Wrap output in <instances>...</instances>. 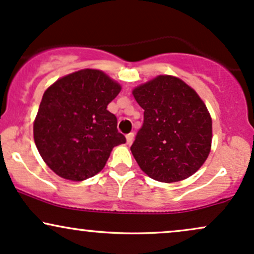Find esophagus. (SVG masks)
Wrapping results in <instances>:
<instances>
[{
  "label": "esophagus",
  "instance_id": "1",
  "mask_svg": "<svg viewBox=\"0 0 254 254\" xmlns=\"http://www.w3.org/2000/svg\"><path fill=\"white\" fill-rule=\"evenodd\" d=\"M133 140H134V134H133V133H129V134L126 135V141H127L128 145L132 144Z\"/></svg>",
  "mask_w": 254,
  "mask_h": 254
}]
</instances>
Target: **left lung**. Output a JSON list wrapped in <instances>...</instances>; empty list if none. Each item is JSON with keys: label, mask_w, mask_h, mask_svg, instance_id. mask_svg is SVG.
<instances>
[{"label": "left lung", "mask_w": 254, "mask_h": 254, "mask_svg": "<svg viewBox=\"0 0 254 254\" xmlns=\"http://www.w3.org/2000/svg\"><path fill=\"white\" fill-rule=\"evenodd\" d=\"M144 124L130 146L140 169L153 180L178 182L206 161L212 119L203 99L174 75H157L133 89Z\"/></svg>", "instance_id": "1"}]
</instances>
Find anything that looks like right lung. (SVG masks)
<instances>
[{
  "mask_svg": "<svg viewBox=\"0 0 254 254\" xmlns=\"http://www.w3.org/2000/svg\"><path fill=\"white\" fill-rule=\"evenodd\" d=\"M121 85L99 69L85 68L51 84L33 122L39 155L59 176L84 181L104 168L110 152L126 138L107 110Z\"/></svg>",
  "mask_w": 254,
  "mask_h": 254,
  "instance_id": "right-lung-1",
  "label": "right lung"
}]
</instances>
